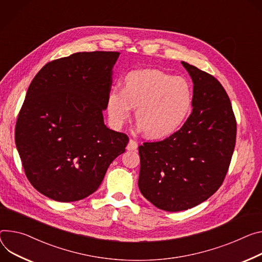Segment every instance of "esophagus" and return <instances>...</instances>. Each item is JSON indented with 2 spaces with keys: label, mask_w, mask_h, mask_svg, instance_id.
<instances>
[{
  "label": "esophagus",
  "mask_w": 262,
  "mask_h": 262,
  "mask_svg": "<svg viewBox=\"0 0 262 262\" xmlns=\"http://www.w3.org/2000/svg\"><path fill=\"white\" fill-rule=\"evenodd\" d=\"M137 148H138V143H137L135 140L130 139L129 142H128V144H127L126 149L127 150H137Z\"/></svg>",
  "instance_id": "obj_1"
}]
</instances>
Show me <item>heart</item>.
I'll use <instances>...</instances> for the list:
<instances>
[{"mask_svg": "<svg viewBox=\"0 0 262 262\" xmlns=\"http://www.w3.org/2000/svg\"><path fill=\"white\" fill-rule=\"evenodd\" d=\"M192 104V90L186 78L156 69L133 71L124 89L115 88L108 95L111 121L120 127L136 107L139 128L148 137L161 138L177 129Z\"/></svg>", "mask_w": 262, "mask_h": 262, "instance_id": "1", "label": "heart"}]
</instances>
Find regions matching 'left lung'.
I'll list each match as a JSON object with an SVG mask.
<instances>
[{
    "label": "left lung",
    "instance_id": "1",
    "mask_svg": "<svg viewBox=\"0 0 262 262\" xmlns=\"http://www.w3.org/2000/svg\"><path fill=\"white\" fill-rule=\"evenodd\" d=\"M193 82L192 113L170 137L139 146V189L164 211L200 205L217 191L236 142V120L221 82L182 61Z\"/></svg>",
    "mask_w": 262,
    "mask_h": 262
}]
</instances>
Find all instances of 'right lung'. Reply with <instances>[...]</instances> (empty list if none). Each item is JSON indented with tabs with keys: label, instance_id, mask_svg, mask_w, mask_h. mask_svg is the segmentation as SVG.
Listing matches in <instances>:
<instances>
[{
	"label": "right lung",
	"instance_id": "add662e5",
	"mask_svg": "<svg viewBox=\"0 0 262 262\" xmlns=\"http://www.w3.org/2000/svg\"><path fill=\"white\" fill-rule=\"evenodd\" d=\"M119 52H78L45 64L31 81L15 125L24 170L53 201L82 200L100 186L128 137L106 127L103 111Z\"/></svg>",
	"mask_w": 262,
	"mask_h": 262
}]
</instances>
